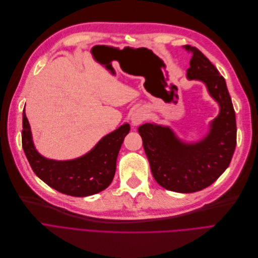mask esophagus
<instances>
[{
	"mask_svg": "<svg viewBox=\"0 0 258 258\" xmlns=\"http://www.w3.org/2000/svg\"><path fill=\"white\" fill-rule=\"evenodd\" d=\"M145 117H146V114H145V111H143V110H141V109L134 110V111L130 115V120H131L132 126L140 125L142 121H144Z\"/></svg>",
	"mask_w": 258,
	"mask_h": 258,
	"instance_id": "obj_1",
	"label": "esophagus"
}]
</instances>
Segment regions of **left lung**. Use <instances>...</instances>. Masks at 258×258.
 I'll list each match as a JSON object with an SVG mask.
<instances>
[{"label": "left lung", "instance_id": "1", "mask_svg": "<svg viewBox=\"0 0 258 258\" xmlns=\"http://www.w3.org/2000/svg\"><path fill=\"white\" fill-rule=\"evenodd\" d=\"M182 48L192 54L187 79L205 84L218 104V115L209 122L206 136L194 143L182 141L169 126L154 122L140 126L139 133L158 185L192 193L212 185L229 167L236 146V119L225 79L198 48Z\"/></svg>", "mask_w": 258, "mask_h": 258}]
</instances>
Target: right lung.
<instances>
[{"instance_id": "add662e5", "label": "right lung", "mask_w": 258, "mask_h": 258, "mask_svg": "<svg viewBox=\"0 0 258 258\" xmlns=\"http://www.w3.org/2000/svg\"><path fill=\"white\" fill-rule=\"evenodd\" d=\"M129 131L130 125L126 122L102 138L86 154L67 161H56L43 156L36 150L24 109L22 145L39 178L60 193L84 198L105 190L111 183L119 149Z\"/></svg>"}]
</instances>
